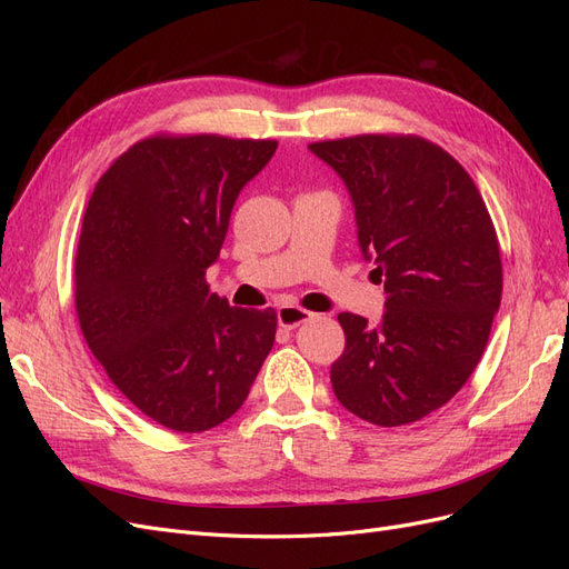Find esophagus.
I'll use <instances>...</instances> for the list:
<instances>
[{
  "label": "esophagus",
  "instance_id": "34e87169",
  "mask_svg": "<svg viewBox=\"0 0 569 569\" xmlns=\"http://www.w3.org/2000/svg\"><path fill=\"white\" fill-rule=\"evenodd\" d=\"M313 320V313L306 311V308L301 306H280L278 308V322L280 327H284V330H295V327Z\"/></svg>",
  "mask_w": 569,
  "mask_h": 569
}]
</instances>
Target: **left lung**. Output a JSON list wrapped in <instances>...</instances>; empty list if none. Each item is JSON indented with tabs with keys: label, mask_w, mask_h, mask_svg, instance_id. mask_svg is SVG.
<instances>
[{
	"label": "left lung",
	"mask_w": 569,
	"mask_h": 569,
	"mask_svg": "<svg viewBox=\"0 0 569 569\" xmlns=\"http://www.w3.org/2000/svg\"><path fill=\"white\" fill-rule=\"evenodd\" d=\"M308 149L349 187L358 244L387 295L377 325L339 313L347 347L332 389L360 420L418 422L468 382L501 306L487 203L468 170L418 134H353Z\"/></svg>",
	"instance_id": "8db88e82"
}]
</instances>
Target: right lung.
I'll use <instances>...</instances> for the list:
<instances>
[{
  "label": "right lung",
  "instance_id": "obj_1",
  "mask_svg": "<svg viewBox=\"0 0 569 569\" xmlns=\"http://www.w3.org/2000/svg\"><path fill=\"white\" fill-rule=\"evenodd\" d=\"M274 140L159 132L99 178L73 268L76 313L109 380L173 432H206L247 401L272 349L274 308L209 289L242 187Z\"/></svg>",
  "mask_w": 569,
  "mask_h": 569
}]
</instances>
